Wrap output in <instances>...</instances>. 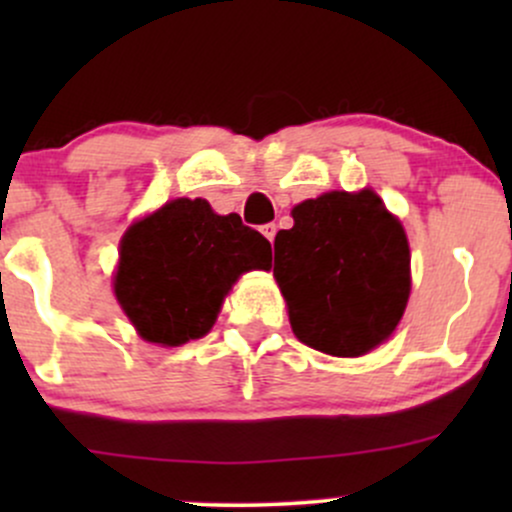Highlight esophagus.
<instances>
[{
    "instance_id": "esophagus-1",
    "label": "esophagus",
    "mask_w": 512,
    "mask_h": 512,
    "mask_svg": "<svg viewBox=\"0 0 512 512\" xmlns=\"http://www.w3.org/2000/svg\"><path fill=\"white\" fill-rule=\"evenodd\" d=\"M260 231H262V236L267 238L269 243H272L274 236H276V223H264V226L260 228Z\"/></svg>"
}]
</instances>
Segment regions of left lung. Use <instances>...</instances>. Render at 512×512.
<instances>
[{
	"mask_svg": "<svg viewBox=\"0 0 512 512\" xmlns=\"http://www.w3.org/2000/svg\"><path fill=\"white\" fill-rule=\"evenodd\" d=\"M291 216L274 240V276L293 334L322 354H368L395 332L409 301L402 223L373 190L325 192Z\"/></svg>",
	"mask_w": 512,
	"mask_h": 512,
	"instance_id": "obj_1",
	"label": "left lung"
}]
</instances>
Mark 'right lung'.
<instances>
[{
  "mask_svg": "<svg viewBox=\"0 0 512 512\" xmlns=\"http://www.w3.org/2000/svg\"><path fill=\"white\" fill-rule=\"evenodd\" d=\"M269 267L272 245L238 214L180 197L127 228L113 284L139 337L180 346L214 327L240 274Z\"/></svg>",
  "mask_w": 512,
  "mask_h": 512,
  "instance_id": "add662e5",
  "label": "right lung"
}]
</instances>
